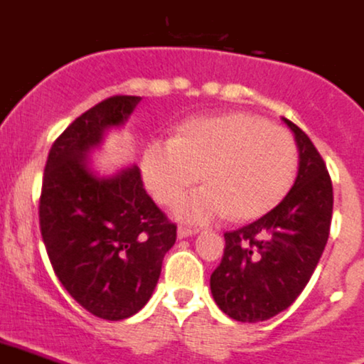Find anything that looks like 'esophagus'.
Segmentation results:
<instances>
[{
    "label": "esophagus",
    "mask_w": 364,
    "mask_h": 364,
    "mask_svg": "<svg viewBox=\"0 0 364 364\" xmlns=\"http://www.w3.org/2000/svg\"><path fill=\"white\" fill-rule=\"evenodd\" d=\"M198 229H192V228H185V225H179L177 229V237L179 239H187V237H192V235H196Z\"/></svg>",
    "instance_id": "34e87169"
}]
</instances>
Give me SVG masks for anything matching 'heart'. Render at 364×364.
I'll use <instances>...</instances> for the list:
<instances>
[{
    "label": "heart",
    "mask_w": 364,
    "mask_h": 364,
    "mask_svg": "<svg viewBox=\"0 0 364 364\" xmlns=\"http://www.w3.org/2000/svg\"><path fill=\"white\" fill-rule=\"evenodd\" d=\"M298 172V146L287 129L248 112L196 118L172 140H154L142 155V177L151 196L176 207L179 218L210 222L229 215L252 220L285 196Z\"/></svg>",
    "instance_id": "obj_1"
}]
</instances>
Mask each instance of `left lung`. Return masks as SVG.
<instances>
[{"mask_svg": "<svg viewBox=\"0 0 364 364\" xmlns=\"http://www.w3.org/2000/svg\"><path fill=\"white\" fill-rule=\"evenodd\" d=\"M300 168L279 205L252 224L224 233L210 292L229 318L262 322L285 311L309 283L331 228L333 185L318 149L291 120Z\"/></svg>", "mask_w": 364, "mask_h": 364, "instance_id": "obj_1", "label": "left lung"}]
</instances>
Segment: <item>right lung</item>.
<instances>
[{
	"mask_svg": "<svg viewBox=\"0 0 364 364\" xmlns=\"http://www.w3.org/2000/svg\"><path fill=\"white\" fill-rule=\"evenodd\" d=\"M139 102L107 97L75 118L51 146L42 179L38 218L51 267L73 300L103 320L129 318L148 304L177 237L139 166L97 177L87 163L88 149Z\"/></svg>",
	"mask_w": 364,
	"mask_h": 364,
	"instance_id": "right-lung-1",
	"label": "right lung"
}]
</instances>
